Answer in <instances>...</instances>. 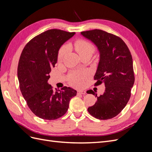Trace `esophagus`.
I'll return each mask as SVG.
<instances>
[{
	"label": "esophagus",
	"mask_w": 152,
	"mask_h": 152,
	"mask_svg": "<svg viewBox=\"0 0 152 152\" xmlns=\"http://www.w3.org/2000/svg\"><path fill=\"white\" fill-rule=\"evenodd\" d=\"M86 94V91H82L80 90L77 91V94Z\"/></svg>",
	"instance_id": "obj_1"
}]
</instances>
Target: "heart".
I'll return each mask as SVG.
<instances>
[{
    "instance_id": "obj_1",
    "label": "heart",
    "mask_w": 152,
    "mask_h": 152,
    "mask_svg": "<svg viewBox=\"0 0 152 152\" xmlns=\"http://www.w3.org/2000/svg\"><path fill=\"white\" fill-rule=\"evenodd\" d=\"M74 47L80 57L86 54H93L95 50L94 45L89 41L84 39L77 40L74 43ZM66 46H63L59 49L58 55V61L63 60L66 54ZM86 76V73L73 72L69 76V82L73 86L79 87L82 85Z\"/></svg>"
}]
</instances>
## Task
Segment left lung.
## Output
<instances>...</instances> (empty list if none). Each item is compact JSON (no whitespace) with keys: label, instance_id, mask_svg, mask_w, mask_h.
Wrapping results in <instances>:
<instances>
[{"label":"left lung","instance_id":"obj_1","mask_svg":"<svg viewBox=\"0 0 152 152\" xmlns=\"http://www.w3.org/2000/svg\"><path fill=\"white\" fill-rule=\"evenodd\" d=\"M84 37L97 46L100 59L94 77L95 86L104 83V93L97 96L93 90L87 93L96 95L97 102L87 109L99 120L117 116L126 107L134 83L132 58L129 49L119 37L102 30L82 31Z\"/></svg>","mask_w":152,"mask_h":152}]
</instances>
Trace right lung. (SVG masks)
Instances as JSON below:
<instances>
[{
	"instance_id": "1",
	"label": "right lung",
	"mask_w": 152,
	"mask_h": 152,
	"mask_svg": "<svg viewBox=\"0 0 152 152\" xmlns=\"http://www.w3.org/2000/svg\"><path fill=\"white\" fill-rule=\"evenodd\" d=\"M75 34L47 30L31 39L21 54L18 66L20 91L31 111L40 118L50 121L62 117L77 94V91L69 87L54 90L48 83L59 48Z\"/></svg>"
}]
</instances>
